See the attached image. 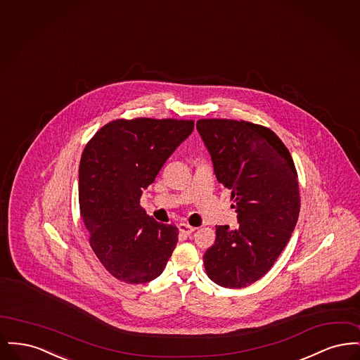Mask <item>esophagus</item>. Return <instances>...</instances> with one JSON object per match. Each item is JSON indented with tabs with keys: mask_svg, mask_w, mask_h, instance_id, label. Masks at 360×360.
<instances>
[{
	"mask_svg": "<svg viewBox=\"0 0 360 360\" xmlns=\"http://www.w3.org/2000/svg\"><path fill=\"white\" fill-rule=\"evenodd\" d=\"M178 228H179V231H181V233H184V235H190V233H193L194 231H195V228L194 226H191V225H188L186 223H181L178 225Z\"/></svg>",
	"mask_w": 360,
	"mask_h": 360,
	"instance_id": "esophagus-1",
	"label": "esophagus"
}]
</instances>
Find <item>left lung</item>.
Instances as JSON below:
<instances>
[{"mask_svg":"<svg viewBox=\"0 0 360 360\" xmlns=\"http://www.w3.org/2000/svg\"><path fill=\"white\" fill-rule=\"evenodd\" d=\"M197 129L214 174L231 190L239 228L216 226L206 250L207 276L226 289L260 279L281 255L300 214L298 175L289 150L270 128L250 121L201 119Z\"/></svg>","mask_w":360,"mask_h":360,"instance_id":"8db88e82","label":"left lung"}]
</instances>
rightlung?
Returning <instances> with one entry per match:
<instances>
[{
    "instance_id": "right-lung-1",
    "label": "right lung",
    "mask_w": 360,
    "mask_h": 360,
    "mask_svg": "<svg viewBox=\"0 0 360 360\" xmlns=\"http://www.w3.org/2000/svg\"><path fill=\"white\" fill-rule=\"evenodd\" d=\"M193 129V120L119 119L86 144L79 163L81 219L96 257L121 282H151L172 257L178 228L147 216L140 197Z\"/></svg>"
}]
</instances>
